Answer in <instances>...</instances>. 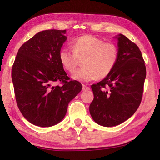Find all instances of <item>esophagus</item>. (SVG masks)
Wrapping results in <instances>:
<instances>
[{
    "mask_svg": "<svg viewBox=\"0 0 160 160\" xmlns=\"http://www.w3.org/2000/svg\"><path fill=\"white\" fill-rule=\"evenodd\" d=\"M89 89H90V88H89L88 86H87V85H85V84H82V90L83 91L89 90Z\"/></svg>",
    "mask_w": 160,
    "mask_h": 160,
    "instance_id": "34e87169",
    "label": "esophagus"
}]
</instances>
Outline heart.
Here are the masks:
<instances>
[{"mask_svg":"<svg viewBox=\"0 0 160 160\" xmlns=\"http://www.w3.org/2000/svg\"><path fill=\"white\" fill-rule=\"evenodd\" d=\"M73 51L62 48L59 52V60L63 68L73 73L83 60L84 67L74 72L72 78L88 82L96 78L102 79L111 73L119 60V52L115 43H106L95 36H83L72 42Z\"/></svg>","mask_w":160,"mask_h":160,"instance_id":"b5f03b06","label":"heart"}]
</instances>
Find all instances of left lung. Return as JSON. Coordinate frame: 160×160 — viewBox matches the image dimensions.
<instances>
[{"instance_id": "1", "label": "left lung", "mask_w": 160, "mask_h": 160, "mask_svg": "<svg viewBox=\"0 0 160 160\" xmlns=\"http://www.w3.org/2000/svg\"><path fill=\"white\" fill-rule=\"evenodd\" d=\"M116 38L119 55L115 68L91 86L94 99L89 112L94 121L103 127L118 125L134 114L141 104L146 76L138 47L122 34Z\"/></svg>"}]
</instances>
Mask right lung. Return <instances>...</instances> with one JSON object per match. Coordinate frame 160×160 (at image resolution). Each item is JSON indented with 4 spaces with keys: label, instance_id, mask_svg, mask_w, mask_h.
I'll use <instances>...</instances> for the list:
<instances>
[{
    "label": "right lung",
    "instance_id": "obj_1",
    "mask_svg": "<svg viewBox=\"0 0 160 160\" xmlns=\"http://www.w3.org/2000/svg\"><path fill=\"white\" fill-rule=\"evenodd\" d=\"M66 30L39 32L22 45L12 70L17 106L34 125L51 127L62 120L68 106L82 90L71 80L59 60V52L67 40ZM60 86H52L54 82Z\"/></svg>",
    "mask_w": 160,
    "mask_h": 160
}]
</instances>
